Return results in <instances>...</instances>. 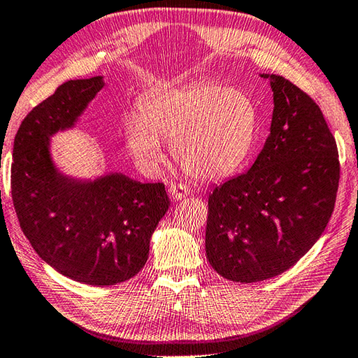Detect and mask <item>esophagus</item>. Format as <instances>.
Returning a JSON list of instances; mask_svg holds the SVG:
<instances>
[{
	"instance_id": "1",
	"label": "esophagus",
	"mask_w": 358,
	"mask_h": 358,
	"mask_svg": "<svg viewBox=\"0 0 358 358\" xmlns=\"http://www.w3.org/2000/svg\"><path fill=\"white\" fill-rule=\"evenodd\" d=\"M169 194L172 196V199H182L185 196L189 195V187L186 185H176V182H172V185L169 186Z\"/></svg>"
}]
</instances>
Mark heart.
<instances>
[{"instance_id": "obj_1", "label": "heart", "mask_w": 358, "mask_h": 358, "mask_svg": "<svg viewBox=\"0 0 358 358\" xmlns=\"http://www.w3.org/2000/svg\"><path fill=\"white\" fill-rule=\"evenodd\" d=\"M124 122L127 146L152 169L163 159V140L190 177L215 180L234 173L255 143L257 111L244 91L201 82L146 99Z\"/></svg>"}]
</instances>
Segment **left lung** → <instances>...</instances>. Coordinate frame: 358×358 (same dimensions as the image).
Returning <instances> with one entry per match:
<instances>
[{"label":"left lung","instance_id":"1","mask_svg":"<svg viewBox=\"0 0 358 358\" xmlns=\"http://www.w3.org/2000/svg\"><path fill=\"white\" fill-rule=\"evenodd\" d=\"M273 90L270 136L253 166L209 195L206 255L234 282L292 268L317 243L334 210L336 138L319 105L288 79L261 74Z\"/></svg>","mask_w":358,"mask_h":358}]
</instances>
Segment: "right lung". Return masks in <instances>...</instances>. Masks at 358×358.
I'll return each mask as SVG.
<instances>
[{
	"label": "right lung",
	"instance_id": "add662e5",
	"mask_svg": "<svg viewBox=\"0 0 358 358\" xmlns=\"http://www.w3.org/2000/svg\"><path fill=\"white\" fill-rule=\"evenodd\" d=\"M105 85L102 76L69 80L22 120L13 141L12 199L39 257L87 285H114L143 268L149 241L169 209L163 182L123 173L76 180L56 169L50 137L74 127Z\"/></svg>",
	"mask_w": 358,
	"mask_h": 358
}]
</instances>
